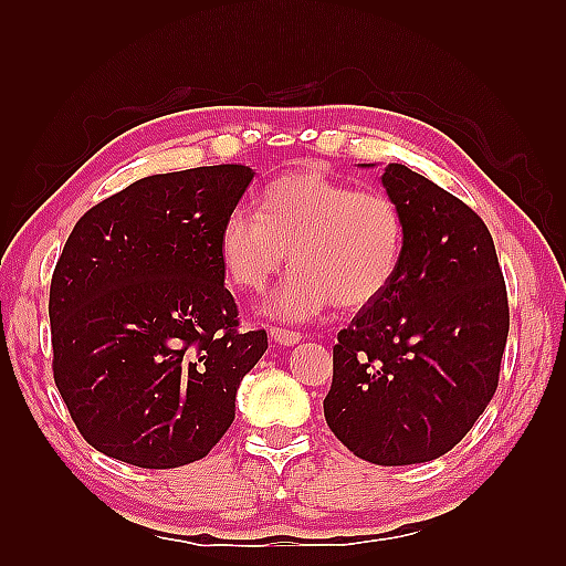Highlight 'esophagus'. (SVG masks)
Here are the masks:
<instances>
[{"mask_svg": "<svg viewBox=\"0 0 566 566\" xmlns=\"http://www.w3.org/2000/svg\"><path fill=\"white\" fill-rule=\"evenodd\" d=\"M270 335H272V340L280 343V345H296L298 340H302V333L290 331V328H276V326H272V328H270Z\"/></svg>", "mask_w": 566, "mask_h": 566, "instance_id": "1", "label": "esophagus"}]
</instances>
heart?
Wrapping results in <instances>:
<instances>
[{
    "label": "heart",
    "mask_w": 566,
    "mask_h": 566,
    "mask_svg": "<svg viewBox=\"0 0 566 566\" xmlns=\"http://www.w3.org/2000/svg\"><path fill=\"white\" fill-rule=\"evenodd\" d=\"M219 252L226 276L245 292H262L292 258L268 314L306 321L333 302L363 308L387 294L401 272L406 219L389 191L296 170L260 191L258 213L238 207L226 216Z\"/></svg>",
    "instance_id": "heart-1"
}]
</instances>
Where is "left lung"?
<instances>
[{
	"mask_svg": "<svg viewBox=\"0 0 566 566\" xmlns=\"http://www.w3.org/2000/svg\"><path fill=\"white\" fill-rule=\"evenodd\" d=\"M406 219L401 272L333 345L326 423L359 460L399 467L450 452L499 387L509 294L479 213L423 175H381Z\"/></svg>",
	"mask_w": 566,
	"mask_h": 566,
	"instance_id": "1",
	"label": "left lung"
}]
</instances>
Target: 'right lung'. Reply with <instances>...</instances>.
<instances>
[{
    "instance_id": "1",
    "label": "right lung",
    "mask_w": 566,
    "mask_h": 566,
    "mask_svg": "<svg viewBox=\"0 0 566 566\" xmlns=\"http://www.w3.org/2000/svg\"><path fill=\"white\" fill-rule=\"evenodd\" d=\"M245 165L143 177L72 228L51 280L53 379L94 450L143 469L207 457L268 350L238 331L219 233Z\"/></svg>"
}]
</instances>
